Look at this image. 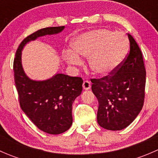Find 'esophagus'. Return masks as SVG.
Segmentation results:
<instances>
[{"label": "esophagus", "instance_id": "34e87169", "mask_svg": "<svg viewBox=\"0 0 158 158\" xmlns=\"http://www.w3.org/2000/svg\"><path fill=\"white\" fill-rule=\"evenodd\" d=\"M82 87H83L85 90H88V89L91 88V82L88 80L84 81L83 83H82Z\"/></svg>", "mask_w": 158, "mask_h": 158}]
</instances>
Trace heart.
Instances as JSON below:
<instances>
[{
  "mask_svg": "<svg viewBox=\"0 0 158 158\" xmlns=\"http://www.w3.org/2000/svg\"><path fill=\"white\" fill-rule=\"evenodd\" d=\"M72 52L66 53L68 64L81 63L79 56L88 57L89 69L94 74L106 76L122 63L128 49V39L122 33L97 29L76 36L71 44Z\"/></svg>",
  "mask_w": 158,
  "mask_h": 158,
  "instance_id": "1",
  "label": "heart"
}]
</instances>
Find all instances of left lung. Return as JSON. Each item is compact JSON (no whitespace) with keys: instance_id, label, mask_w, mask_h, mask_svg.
Listing matches in <instances>:
<instances>
[{"instance_id":"8db88e82","label":"left lung","mask_w":158,"mask_h":158,"mask_svg":"<svg viewBox=\"0 0 158 158\" xmlns=\"http://www.w3.org/2000/svg\"><path fill=\"white\" fill-rule=\"evenodd\" d=\"M130 51L115 71L101 79H91L98 101L97 122L103 128L120 131L128 127L142 109L146 70L142 53L128 34Z\"/></svg>"}]
</instances>
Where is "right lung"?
I'll return each instance as SVG.
<instances>
[{
  "mask_svg": "<svg viewBox=\"0 0 158 158\" xmlns=\"http://www.w3.org/2000/svg\"><path fill=\"white\" fill-rule=\"evenodd\" d=\"M64 28L46 27L29 35L20 44L14 60V82L20 108L38 128L50 135L63 133L71 127L73 103L82 92L83 81L80 77L63 73H56L47 80H32L23 71L21 54L27 43L46 35L56 34Z\"/></svg>",
  "mask_w": 158,
  "mask_h": 158,
  "instance_id": "1",
  "label": "right lung"
}]
</instances>
